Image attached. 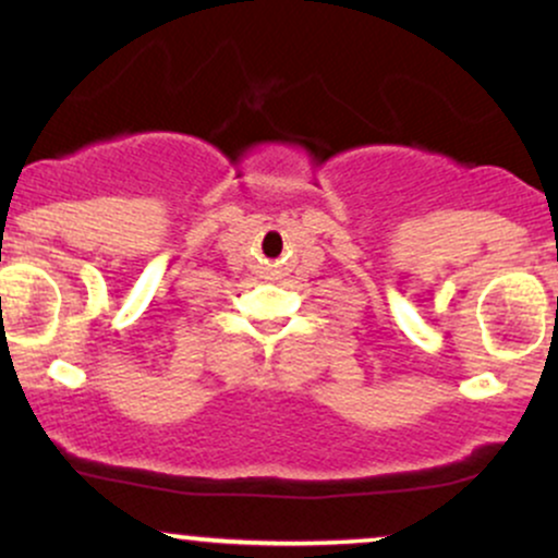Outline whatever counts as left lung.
I'll return each mask as SVG.
<instances>
[{"instance_id":"obj_1","label":"left lung","mask_w":558,"mask_h":558,"mask_svg":"<svg viewBox=\"0 0 558 558\" xmlns=\"http://www.w3.org/2000/svg\"><path fill=\"white\" fill-rule=\"evenodd\" d=\"M556 302H558V299H556Z\"/></svg>"}]
</instances>
